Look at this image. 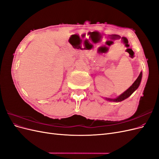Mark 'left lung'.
Listing matches in <instances>:
<instances>
[{
    "mask_svg": "<svg viewBox=\"0 0 159 159\" xmlns=\"http://www.w3.org/2000/svg\"><path fill=\"white\" fill-rule=\"evenodd\" d=\"M142 72H141L140 74H139V77L137 79L134 81V82L132 84V85L130 87L129 89H127L125 92H123L122 94L118 96L117 98H115V99H111V98H105L108 101H111V102H121V101L125 99L128 98L130 95H131L134 91H135L138 88L139 85H140V83L141 81V78H142Z\"/></svg>",
    "mask_w": 159,
    "mask_h": 159,
    "instance_id": "1",
    "label": "left lung"
}]
</instances>
